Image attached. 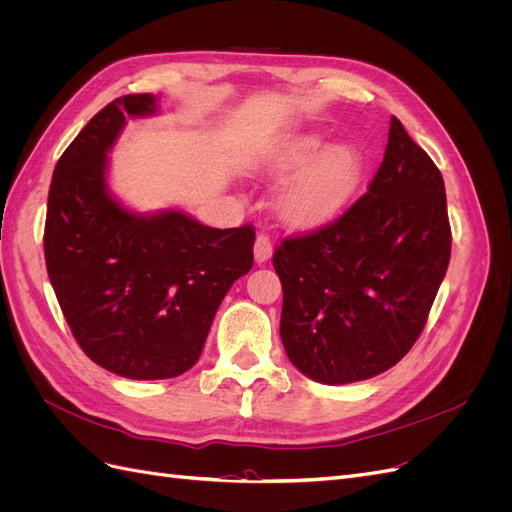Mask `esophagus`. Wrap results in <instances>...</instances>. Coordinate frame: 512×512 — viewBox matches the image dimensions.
I'll return each instance as SVG.
<instances>
[{
	"label": "esophagus",
	"instance_id": "1",
	"mask_svg": "<svg viewBox=\"0 0 512 512\" xmlns=\"http://www.w3.org/2000/svg\"><path fill=\"white\" fill-rule=\"evenodd\" d=\"M273 254V245H271V239L269 235H265V232H260V235L256 237V243H254V258L256 262H267Z\"/></svg>",
	"mask_w": 512,
	"mask_h": 512
}]
</instances>
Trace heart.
Masks as SVG:
<instances>
[{"mask_svg": "<svg viewBox=\"0 0 512 512\" xmlns=\"http://www.w3.org/2000/svg\"><path fill=\"white\" fill-rule=\"evenodd\" d=\"M320 134H303L271 158L275 173H297L275 194L277 218L297 228H312L342 211L363 177L365 160L356 145L324 149Z\"/></svg>", "mask_w": 512, "mask_h": 512, "instance_id": "heart-1", "label": "heart"}]
</instances>
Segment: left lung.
<instances>
[{
    "label": "left lung",
    "mask_w": 512,
    "mask_h": 512,
    "mask_svg": "<svg viewBox=\"0 0 512 512\" xmlns=\"http://www.w3.org/2000/svg\"><path fill=\"white\" fill-rule=\"evenodd\" d=\"M448 260L442 175L393 117L367 194L342 218L284 239L273 254L290 363L322 384L393 367L421 335Z\"/></svg>",
    "instance_id": "obj_1"
}]
</instances>
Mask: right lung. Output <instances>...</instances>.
<instances>
[{
    "instance_id": "add662e5",
    "label": "right lung",
    "mask_w": 512,
    "mask_h": 512,
    "mask_svg": "<svg viewBox=\"0 0 512 512\" xmlns=\"http://www.w3.org/2000/svg\"><path fill=\"white\" fill-rule=\"evenodd\" d=\"M151 94L106 104L59 158L44 260L61 312L91 361L132 380L194 367L230 286L254 265V226L211 228L168 209L138 215L106 188V151Z\"/></svg>"
}]
</instances>
